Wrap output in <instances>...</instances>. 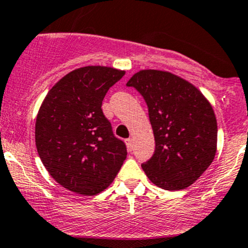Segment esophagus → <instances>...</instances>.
<instances>
[{
    "label": "esophagus",
    "instance_id": "obj_1",
    "mask_svg": "<svg viewBox=\"0 0 248 248\" xmlns=\"http://www.w3.org/2000/svg\"><path fill=\"white\" fill-rule=\"evenodd\" d=\"M126 145H127V147H128L129 151H131L132 147H133V139H132V138L126 139Z\"/></svg>",
    "mask_w": 248,
    "mask_h": 248
}]
</instances>
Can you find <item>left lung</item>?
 <instances>
[{"mask_svg":"<svg viewBox=\"0 0 248 248\" xmlns=\"http://www.w3.org/2000/svg\"><path fill=\"white\" fill-rule=\"evenodd\" d=\"M127 86L146 102L156 142L142 170L161 188H187L216 155L217 121L211 104L194 85L169 72L140 71Z\"/></svg>","mask_w":248,"mask_h":248,"instance_id":"1","label":"left lung"}]
</instances>
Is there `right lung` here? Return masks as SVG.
Here are the masks:
<instances>
[{
  "mask_svg": "<svg viewBox=\"0 0 248 248\" xmlns=\"http://www.w3.org/2000/svg\"><path fill=\"white\" fill-rule=\"evenodd\" d=\"M124 71L78 68L47 92L36 120V146L49 174L64 188L94 196L107 188L127 156L114 136L102 102Z\"/></svg>",
  "mask_w": 248,
  "mask_h": 248,
  "instance_id": "right-lung-1",
  "label": "right lung"
}]
</instances>
